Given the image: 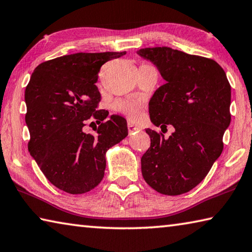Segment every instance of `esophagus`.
Wrapping results in <instances>:
<instances>
[{"label":"esophagus","instance_id":"obj_1","mask_svg":"<svg viewBox=\"0 0 252 252\" xmlns=\"http://www.w3.org/2000/svg\"><path fill=\"white\" fill-rule=\"evenodd\" d=\"M127 130H129V133L132 134V133H134V132L139 131V127L134 126L131 122H127Z\"/></svg>","mask_w":252,"mask_h":252}]
</instances>
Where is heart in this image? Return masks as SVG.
Returning <instances> with one entry per match:
<instances>
[{
	"label": "heart",
	"instance_id": "b5f03b06",
	"mask_svg": "<svg viewBox=\"0 0 252 252\" xmlns=\"http://www.w3.org/2000/svg\"><path fill=\"white\" fill-rule=\"evenodd\" d=\"M114 109L133 121L138 120L142 114L141 102L134 100H119L114 104Z\"/></svg>",
	"mask_w": 252,
	"mask_h": 252
}]
</instances>
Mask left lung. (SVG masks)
I'll list each match as a JSON object with an SVG mask.
<instances>
[{
    "mask_svg": "<svg viewBox=\"0 0 252 252\" xmlns=\"http://www.w3.org/2000/svg\"><path fill=\"white\" fill-rule=\"evenodd\" d=\"M138 54L165 80L149 102L151 122L162 132L174 127L168 139L146 130L151 144L141 158L143 179L162 194L186 193L206 178L222 152L231 121V87L212 59L168 46L141 49Z\"/></svg>",
    "mask_w": 252,
    "mask_h": 252,
    "instance_id": "1",
    "label": "left lung"
}]
</instances>
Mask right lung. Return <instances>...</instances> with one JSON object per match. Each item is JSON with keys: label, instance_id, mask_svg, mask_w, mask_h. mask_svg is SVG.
<instances>
[{"label": "right lung", "instance_id": "right-lung-1", "mask_svg": "<svg viewBox=\"0 0 252 252\" xmlns=\"http://www.w3.org/2000/svg\"><path fill=\"white\" fill-rule=\"evenodd\" d=\"M126 52L74 53L49 60L34 69L25 89L29 151L46 179L71 194L85 193L104 177L105 153L127 135L125 118L96 110L95 85L101 66ZM92 116L100 123L85 134Z\"/></svg>", "mask_w": 252, "mask_h": 252}]
</instances>
